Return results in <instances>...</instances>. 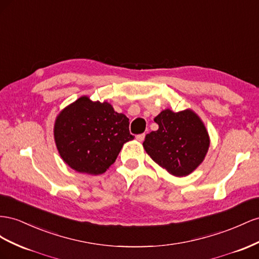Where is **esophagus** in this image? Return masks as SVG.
Instances as JSON below:
<instances>
[{"instance_id":"esophagus-1","label":"esophagus","mask_w":259,"mask_h":259,"mask_svg":"<svg viewBox=\"0 0 259 259\" xmlns=\"http://www.w3.org/2000/svg\"><path fill=\"white\" fill-rule=\"evenodd\" d=\"M144 138H145V134H142V135H138V136L136 137L137 141H139V142H142L143 140H144Z\"/></svg>"}]
</instances>
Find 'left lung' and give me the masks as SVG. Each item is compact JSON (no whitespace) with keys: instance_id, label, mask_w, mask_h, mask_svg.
I'll return each instance as SVG.
<instances>
[{"instance_id":"obj_1","label":"left lung","mask_w":259,"mask_h":259,"mask_svg":"<svg viewBox=\"0 0 259 259\" xmlns=\"http://www.w3.org/2000/svg\"><path fill=\"white\" fill-rule=\"evenodd\" d=\"M154 121L158 129L145 136V152L172 176L186 177L193 172L203 162L210 143L201 118L192 109L175 113L167 108Z\"/></svg>"}]
</instances>
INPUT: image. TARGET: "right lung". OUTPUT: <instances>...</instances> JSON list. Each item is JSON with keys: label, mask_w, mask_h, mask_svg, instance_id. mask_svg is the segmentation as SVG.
Instances as JSON below:
<instances>
[{"label": "right lung", "mask_w": 259, "mask_h": 259, "mask_svg": "<svg viewBox=\"0 0 259 259\" xmlns=\"http://www.w3.org/2000/svg\"><path fill=\"white\" fill-rule=\"evenodd\" d=\"M127 116L107 102L83 95L57 115L54 140L62 159L80 174L101 175L113 165L122 145L134 140Z\"/></svg>", "instance_id": "1"}]
</instances>
